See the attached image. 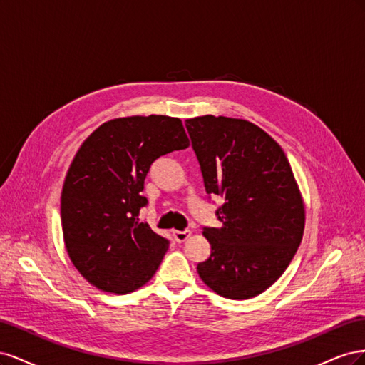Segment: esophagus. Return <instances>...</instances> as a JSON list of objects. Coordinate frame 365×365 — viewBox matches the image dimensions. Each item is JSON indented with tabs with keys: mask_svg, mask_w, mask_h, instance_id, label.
<instances>
[{
	"mask_svg": "<svg viewBox=\"0 0 365 365\" xmlns=\"http://www.w3.org/2000/svg\"><path fill=\"white\" fill-rule=\"evenodd\" d=\"M190 235H192L190 231H178V230L173 231V237L176 242H184L190 237Z\"/></svg>",
	"mask_w": 365,
	"mask_h": 365,
	"instance_id": "34e87169",
	"label": "esophagus"
}]
</instances>
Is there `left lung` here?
I'll use <instances>...</instances> for the list:
<instances>
[{
  "label": "left lung",
  "instance_id": "obj_1",
  "mask_svg": "<svg viewBox=\"0 0 365 365\" xmlns=\"http://www.w3.org/2000/svg\"><path fill=\"white\" fill-rule=\"evenodd\" d=\"M205 192L222 196L219 228H204L212 254L201 280L230 300L257 297L288 268L304 231V202L283 149L248 120H185Z\"/></svg>",
  "mask_w": 365,
  "mask_h": 365
}]
</instances>
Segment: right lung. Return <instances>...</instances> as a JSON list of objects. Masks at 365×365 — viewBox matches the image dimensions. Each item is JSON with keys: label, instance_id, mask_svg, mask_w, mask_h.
<instances>
[{"label": "right lung", "instance_id": "1", "mask_svg": "<svg viewBox=\"0 0 365 365\" xmlns=\"http://www.w3.org/2000/svg\"><path fill=\"white\" fill-rule=\"evenodd\" d=\"M189 145L180 118L132 115L101 125L76 152L61 195L63 244L97 289L129 294L157 272L169 240L140 222L141 192L153 161Z\"/></svg>", "mask_w": 365, "mask_h": 365}]
</instances>
